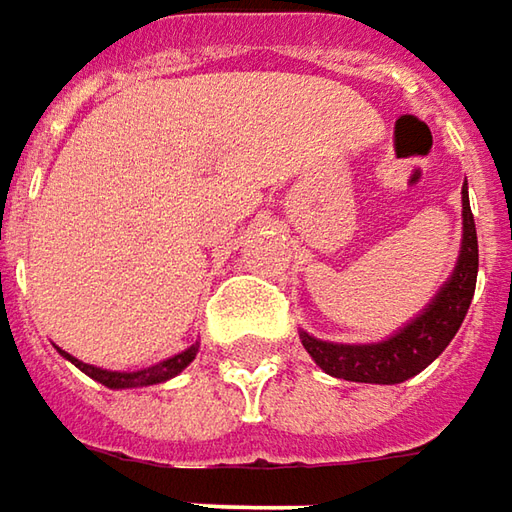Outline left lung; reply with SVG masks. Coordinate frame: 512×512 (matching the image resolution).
<instances>
[{"label": "left lung", "mask_w": 512, "mask_h": 512, "mask_svg": "<svg viewBox=\"0 0 512 512\" xmlns=\"http://www.w3.org/2000/svg\"><path fill=\"white\" fill-rule=\"evenodd\" d=\"M461 255L456 269L447 278V283L438 289L427 309L412 318L407 326H401L395 335L378 344H332L312 338L309 332H300V344L312 355V361L344 381L358 384H401L421 369H427L435 358L447 349V344L456 338L458 326L464 321L470 300L476 292L478 275V237L473 212H470V197L467 183L461 189Z\"/></svg>", "instance_id": "8db88e82"}]
</instances>
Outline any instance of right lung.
I'll return each instance as SVG.
<instances>
[{"mask_svg":"<svg viewBox=\"0 0 512 512\" xmlns=\"http://www.w3.org/2000/svg\"><path fill=\"white\" fill-rule=\"evenodd\" d=\"M56 349H59V346H56ZM197 349H200V344H191L186 352H180V355H174V358H166L163 364H157V367H148V369H137V372H114V369L91 367V364H82V361H79V358H74V355H68L65 349H59V355H62V358H68V361H71V364H74L77 369H82L88 378L100 381L102 387L131 389V387H151V384H163V381H168V378L180 375V372H183V369L189 367L191 361H194Z\"/></svg>","mask_w":512,"mask_h":512,"instance_id":"right-lung-1","label":"right lung"}]
</instances>
